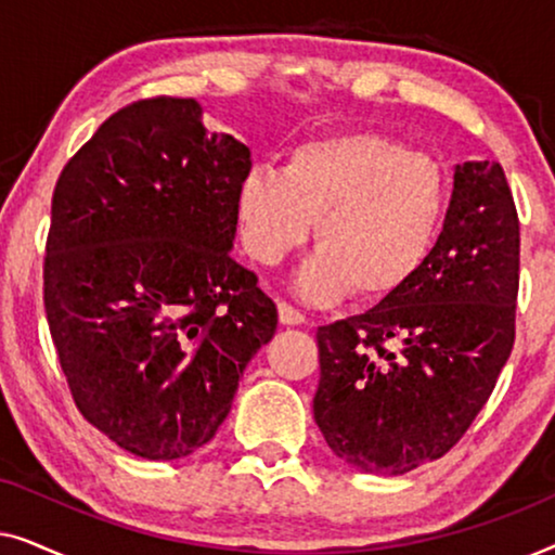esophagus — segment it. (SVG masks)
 Segmentation results:
<instances>
[{"mask_svg":"<svg viewBox=\"0 0 555 555\" xmlns=\"http://www.w3.org/2000/svg\"><path fill=\"white\" fill-rule=\"evenodd\" d=\"M278 315L283 325H302L306 323V315L300 310H295L291 302H278Z\"/></svg>","mask_w":555,"mask_h":555,"instance_id":"1","label":"esophagus"}]
</instances>
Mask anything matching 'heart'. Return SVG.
I'll return each mask as SVG.
<instances>
[{"label": "heart", "instance_id": "obj_1", "mask_svg": "<svg viewBox=\"0 0 555 555\" xmlns=\"http://www.w3.org/2000/svg\"><path fill=\"white\" fill-rule=\"evenodd\" d=\"M447 209L444 166L371 131L300 143L283 171L255 164L234 189L240 242L262 264L302 245L315 219L318 249L293 283L308 302L393 298L429 262Z\"/></svg>", "mask_w": 555, "mask_h": 555}]
</instances>
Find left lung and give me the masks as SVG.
Instances as JSON below:
<instances>
[{
  "mask_svg": "<svg viewBox=\"0 0 555 555\" xmlns=\"http://www.w3.org/2000/svg\"><path fill=\"white\" fill-rule=\"evenodd\" d=\"M520 227L498 162L454 166L424 270L366 313L318 328L313 416L346 465L404 475L457 444L515 340Z\"/></svg>",
  "mask_w": 555,
  "mask_h": 555,
  "instance_id": "1",
  "label": "left lung"
}]
</instances>
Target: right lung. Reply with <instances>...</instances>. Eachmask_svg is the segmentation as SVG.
<instances>
[{
  "instance_id": "obj_1",
  "label": "right lung",
  "mask_w": 555,
  "mask_h": 555,
  "mask_svg": "<svg viewBox=\"0 0 555 555\" xmlns=\"http://www.w3.org/2000/svg\"><path fill=\"white\" fill-rule=\"evenodd\" d=\"M249 166L194 98H154L113 113L57 179L50 333L82 416L135 457L207 444L275 336V302L230 255Z\"/></svg>"
}]
</instances>
